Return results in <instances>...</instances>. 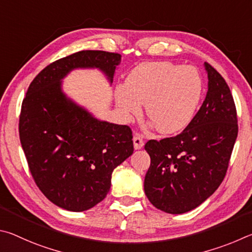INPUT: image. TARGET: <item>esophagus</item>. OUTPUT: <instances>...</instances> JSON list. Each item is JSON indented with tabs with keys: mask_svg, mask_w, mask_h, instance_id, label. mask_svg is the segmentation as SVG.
Segmentation results:
<instances>
[{
	"mask_svg": "<svg viewBox=\"0 0 252 252\" xmlns=\"http://www.w3.org/2000/svg\"><path fill=\"white\" fill-rule=\"evenodd\" d=\"M133 142H134V148L135 149H142L144 146V140H143V136L140 135H135L134 138H133Z\"/></svg>",
	"mask_w": 252,
	"mask_h": 252,
	"instance_id": "1",
	"label": "esophagus"
}]
</instances>
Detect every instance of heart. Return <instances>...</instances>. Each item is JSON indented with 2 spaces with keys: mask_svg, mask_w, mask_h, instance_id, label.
Here are the masks:
<instances>
[{
  "mask_svg": "<svg viewBox=\"0 0 252 252\" xmlns=\"http://www.w3.org/2000/svg\"><path fill=\"white\" fill-rule=\"evenodd\" d=\"M204 84L198 69L170 62H145L130 70L125 85L115 91V100L124 119L145 112L156 129L173 134L192 121L200 104Z\"/></svg>",
  "mask_w": 252,
  "mask_h": 252,
  "instance_id": "b5f03b06",
  "label": "heart"
}]
</instances>
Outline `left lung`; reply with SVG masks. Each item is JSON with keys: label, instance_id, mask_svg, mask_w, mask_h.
<instances>
[{"label": "left lung", "instance_id": "8db88e82", "mask_svg": "<svg viewBox=\"0 0 252 252\" xmlns=\"http://www.w3.org/2000/svg\"><path fill=\"white\" fill-rule=\"evenodd\" d=\"M208 92L200 109L179 135L149 140L151 167L144 189L157 209L179 215L197 208L226 176L238 135L235 101L226 81L205 63Z\"/></svg>", "mask_w": 252, "mask_h": 252}]
</instances>
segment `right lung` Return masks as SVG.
I'll use <instances>...</instances> for the list:
<instances>
[{
    "label": "right lung",
    "mask_w": 252,
    "mask_h": 252,
    "mask_svg": "<svg viewBox=\"0 0 252 252\" xmlns=\"http://www.w3.org/2000/svg\"><path fill=\"white\" fill-rule=\"evenodd\" d=\"M122 56L81 51L53 62L33 79L22 103L20 140L44 196L69 211L93 208L110 189L113 170L134 152L126 125L99 121L63 92L77 68H98L113 83Z\"/></svg>",
    "instance_id": "add662e5"
}]
</instances>
